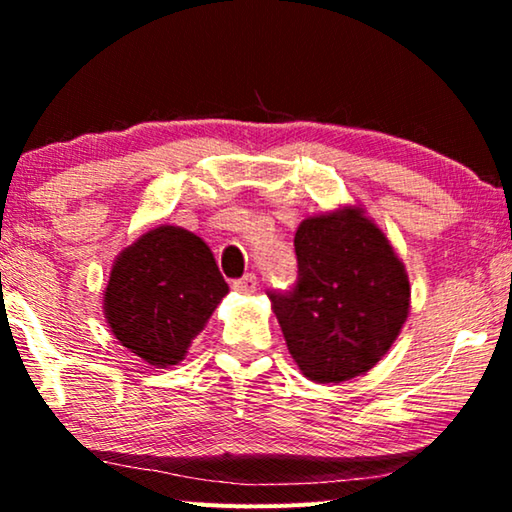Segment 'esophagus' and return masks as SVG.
<instances>
[{"mask_svg": "<svg viewBox=\"0 0 512 512\" xmlns=\"http://www.w3.org/2000/svg\"><path fill=\"white\" fill-rule=\"evenodd\" d=\"M232 287H235V291L246 293V296H250V293L257 291V277L253 273H248V275L241 277V280L232 282Z\"/></svg>", "mask_w": 512, "mask_h": 512, "instance_id": "esophagus-1", "label": "esophagus"}]
</instances>
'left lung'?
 Returning a JSON list of instances; mask_svg holds the SVG:
<instances>
[{
	"instance_id": "1",
	"label": "left lung",
	"mask_w": 512,
	"mask_h": 512,
	"mask_svg": "<svg viewBox=\"0 0 512 512\" xmlns=\"http://www.w3.org/2000/svg\"><path fill=\"white\" fill-rule=\"evenodd\" d=\"M293 244L298 287L268 293L293 361L316 384L366 375L409 318L404 262L361 205L307 216Z\"/></svg>"
}]
</instances>
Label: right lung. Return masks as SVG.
Returning a JSON list of instances; mask_svg holds the SVG:
<instances>
[{
  "instance_id": "right-lung-1",
  "label": "right lung",
  "mask_w": 512,
  "mask_h": 512,
  "mask_svg": "<svg viewBox=\"0 0 512 512\" xmlns=\"http://www.w3.org/2000/svg\"><path fill=\"white\" fill-rule=\"evenodd\" d=\"M228 291L201 237L158 225L115 257L103 316L119 345L153 368H169L185 359Z\"/></svg>"
}]
</instances>
